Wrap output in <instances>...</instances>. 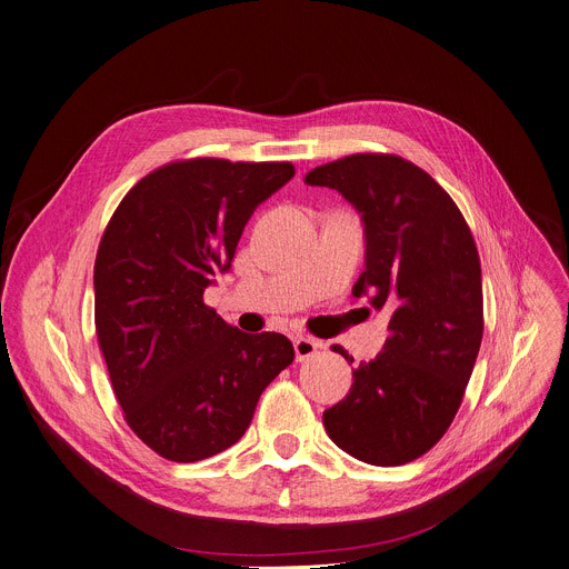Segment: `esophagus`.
<instances>
[{
  "label": "esophagus",
  "mask_w": 569,
  "mask_h": 569,
  "mask_svg": "<svg viewBox=\"0 0 569 569\" xmlns=\"http://www.w3.org/2000/svg\"><path fill=\"white\" fill-rule=\"evenodd\" d=\"M320 349V342L316 338H306V336H297L295 338V356L297 360H308L311 356H316Z\"/></svg>",
  "instance_id": "1"
}]
</instances>
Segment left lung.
Instances as JSON below:
<instances>
[{
    "instance_id": "obj_1",
    "label": "left lung",
    "mask_w": 569,
    "mask_h": 569,
    "mask_svg": "<svg viewBox=\"0 0 569 569\" xmlns=\"http://www.w3.org/2000/svg\"><path fill=\"white\" fill-rule=\"evenodd\" d=\"M306 183L338 190L363 213L366 270L351 295L390 313L383 351L360 360L325 429L363 462H410L447 433L477 363L483 288L472 231L447 190L397 153H351Z\"/></svg>"
}]
</instances>
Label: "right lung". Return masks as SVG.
<instances>
[{
    "instance_id": "obj_1",
    "label": "right lung",
    "mask_w": 569,
    "mask_h": 569,
    "mask_svg": "<svg viewBox=\"0 0 569 569\" xmlns=\"http://www.w3.org/2000/svg\"><path fill=\"white\" fill-rule=\"evenodd\" d=\"M292 177L288 161H172L124 194L99 240V349L124 422L168 460L236 445L258 397L295 360L286 336L242 333L203 303L256 206Z\"/></svg>"
}]
</instances>
